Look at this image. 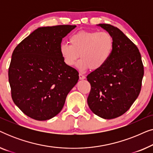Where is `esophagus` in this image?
I'll list each match as a JSON object with an SVG mask.
<instances>
[{"mask_svg":"<svg viewBox=\"0 0 153 153\" xmlns=\"http://www.w3.org/2000/svg\"><path fill=\"white\" fill-rule=\"evenodd\" d=\"M79 79H80V80H83V79H85V76H84V75L83 74H79Z\"/></svg>","mask_w":153,"mask_h":153,"instance_id":"obj_1","label":"esophagus"}]
</instances>
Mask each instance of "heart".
Returning <instances> with one entry per match:
<instances>
[{"label":"heart","instance_id":"1","mask_svg":"<svg viewBox=\"0 0 153 153\" xmlns=\"http://www.w3.org/2000/svg\"><path fill=\"white\" fill-rule=\"evenodd\" d=\"M69 42L70 45H60V56L66 65L72 67L80 55L77 67L81 71L102 68L110 59L114 48V38L106 31H79L71 35Z\"/></svg>","mask_w":153,"mask_h":153}]
</instances>
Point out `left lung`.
<instances>
[{"mask_svg": "<svg viewBox=\"0 0 153 153\" xmlns=\"http://www.w3.org/2000/svg\"><path fill=\"white\" fill-rule=\"evenodd\" d=\"M112 35L114 48L105 65L87 76L91 89L88 104L94 114L104 119L124 114L137 100L144 70L137 46L116 27L100 24Z\"/></svg>", "mask_w": 153, "mask_h": 153, "instance_id": "8db88e82", "label": "left lung"}]
</instances>
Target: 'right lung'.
<instances>
[{
	"instance_id": "right-lung-1",
	"label": "right lung",
	"mask_w": 153,
	"mask_h": 153,
	"mask_svg": "<svg viewBox=\"0 0 153 153\" xmlns=\"http://www.w3.org/2000/svg\"><path fill=\"white\" fill-rule=\"evenodd\" d=\"M75 28H38L12 53L8 70L12 100L31 118L47 120L59 114L78 82V72L65 64L59 51L62 39Z\"/></svg>"
}]
</instances>
